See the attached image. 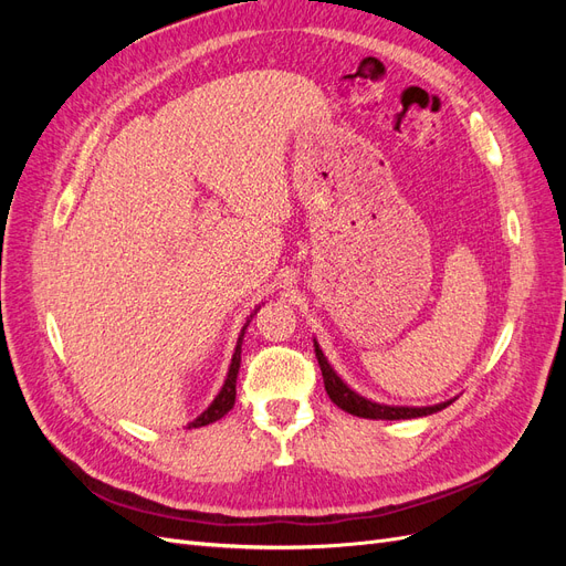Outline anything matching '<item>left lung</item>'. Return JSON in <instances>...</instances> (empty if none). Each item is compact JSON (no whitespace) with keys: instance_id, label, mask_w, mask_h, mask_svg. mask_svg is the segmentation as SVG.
Listing matches in <instances>:
<instances>
[{"instance_id":"left-lung-1","label":"left lung","mask_w":566,"mask_h":566,"mask_svg":"<svg viewBox=\"0 0 566 566\" xmlns=\"http://www.w3.org/2000/svg\"><path fill=\"white\" fill-rule=\"evenodd\" d=\"M316 358H318V366L323 373V385H325V391H328L331 401L337 403L342 410H347V413H352V416L370 418V420H408V418L437 413V410L449 406V403H437V406H427V408H406V406H382V403L368 401L364 397H358L356 391H352L345 382L337 378V373L331 368L328 361H325V356L318 349V345H316Z\"/></svg>"}]
</instances>
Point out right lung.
I'll use <instances>...</instances> for the list:
<instances>
[{
    "label": "right lung",
    "mask_w": 566,
    "mask_h": 566,
    "mask_svg": "<svg viewBox=\"0 0 566 566\" xmlns=\"http://www.w3.org/2000/svg\"><path fill=\"white\" fill-rule=\"evenodd\" d=\"M248 323L243 325L241 337H238V345H235V352H233V358H231V368H229L224 387H221V391L217 394V399L210 403V408L205 410L202 416H198L193 422H188V430H191V427H205V424H210L219 418H224L229 410L233 408V403H235V378H238V368H241V345H243V335H245Z\"/></svg>",
    "instance_id": "obj_1"
}]
</instances>
